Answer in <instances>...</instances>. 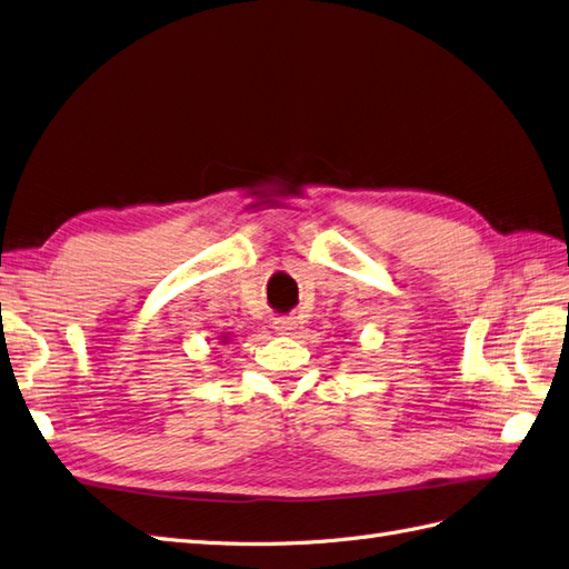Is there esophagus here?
Masks as SVG:
<instances>
[{"instance_id": "34e87169", "label": "esophagus", "mask_w": 569, "mask_h": 569, "mask_svg": "<svg viewBox=\"0 0 569 569\" xmlns=\"http://www.w3.org/2000/svg\"><path fill=\"white\" fill-rule=\"evenodd\" d=\"M273 329L281 336H293V331L298 329V321H296V317H279L273 321Z\"/></svg>"}]
</instances>
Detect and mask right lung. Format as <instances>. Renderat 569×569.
I'll return each mask as SVG.
<instances>
[{
  "label": "right lung",
  "mask_w": 569,
  "mask_h": 569,
  "mask_svg": "<svg viewBox=\"0 0 569 569\" xmlns=\"http://www.w3.org/2000/svg\"><path fill=\"white\" fill-rule=\"evenodd\" d=\"M219 340H221V343H229V340H231V338H229V336H226V333H223V336H221V338H219Z\"/></svg>",
  "instance_id": "right-lung-1"
}]
</instances>
